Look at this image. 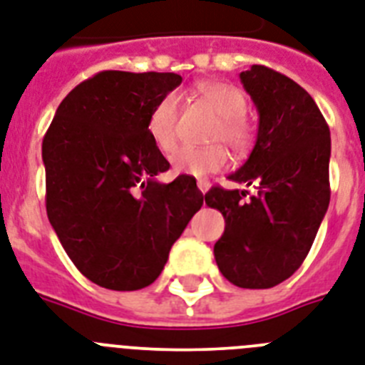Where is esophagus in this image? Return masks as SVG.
Segmentation results:
<instances>
[{
	"label": "esophagus",
	"mask_w": 365,
	"mask_h": 365,
	"mask_svg": "<svg viewBox=\"0 0 365 365\" xmlns=\"http://www.w3.org/2000/svg\"><path fill=\"white\" fill-rule=\"evenodd\" d=\"M197 185H198V189H200V192H206L210 189V185H212V183H210V180H198Z\"/></svg>",
	"instance_id": "esophagus-1"
}]
</instances>
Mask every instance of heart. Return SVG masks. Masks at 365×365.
<instances>
[{
  "label": "heart",
  "instance_id": "heart-1",
  "mask_svg": "<svg viewBox=\"0 0 365 365\" xmlns=\"http://www.w3.org/2000/svg\"><path fill=\"white\" fill-rule=\"evenodd\" d=\"M197 93L204 105L219 115L210 131V146H183L170 155V165L176 174L206 176L217 173L229 161V153L219 142L223 140L236 153L250 150L253 142V125L245 118L247 99L244 91L227 82H202ZM180 97L168 91L157 101L148 115V135L161 152H173L178 142Z\"/></svg>",
  "mask_w": 365,
  "mask_h": 365
}]
</instances>
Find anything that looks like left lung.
<instances>
[{"mask_svg":"<svg viewBox=\"0 0 365 365\" xmlns=\"http://www.w3.org/2000/svg\"><path fill=\"white\" fill-rule=\"evenodd\" d=\"M240 80L259 112V133L250 159L229 180L255 183L257 192L215 185L204 198L225 217L213 245L219 272L242 289H269L300 268L328 210L330 129L289 76L253 65Z\"/></svg>","mask_w":365,"mask_h":365,"instance_id":"1","label":"left lung"}]
</instances>
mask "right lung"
Instances as JSON below:
<instances>
[{"mask_svg":"<svg viewBox=\"0 0 365 365\" xmlns=\"http://www.w3.org/2000/svg\"><path fill=\"white\" fill-rule=\"evenodd\" d=\"M176 73L101 71L61 101L43 138L46 213L65 253L96 285H152L200 210L191 176L161 183L168 161L148 135Z\"/></svg>","mask_w":365,"mask_h":365,"instance_id":"right-lung-1","label":"right lung"}]
</instances>
